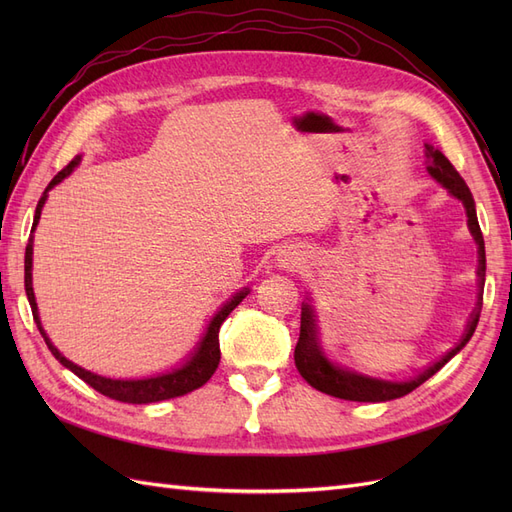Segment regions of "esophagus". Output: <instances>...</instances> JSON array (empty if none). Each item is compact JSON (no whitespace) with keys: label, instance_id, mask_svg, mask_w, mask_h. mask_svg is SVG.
Listing matches in <instances>:
<instances>
[{"label":"esophagus","instance_id":"34e87169","mask_svg":"<svg viewBox=\"0 0 512 512\" xmlns=\"http://www.w3.org/2000/svg\"><path fill=\"white\" fill-rule=\"evenodd\" d=\"M303 262H305V256L301 250H297V247H286V250H280L275 256V265L284 271L299 269Z\"/></svg>","mask_w":512,"mask_h":512}]
</instances>
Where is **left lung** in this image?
<instances>
[{
  "label": "left lung",
  "instance_id": "left-lung-1",
  "mask_svg": "<svg viewBox=\"0 0 512 512\" xmlns=\"http://www.w3.org/2000/svg\"><path fill=\"white\" fill-rule=\"evenodd\" d=\"M425 156H427V173L436 179L442 188H446L448 194L455 196L463 205V209H466L470 235L474 237L478 247V271H476L478 301H476L474 312L470 314L466 331H463V337L459 339V344H455V348L448 350L436 363H431L429 367L418 371L416 376L408 380L371 378V376L359 374V371L354 369L339 367L329 359L327 354H324L318 339L316 309L312 303H309L312 299H307V303L301 305V333H299L297 348H294V365H297L299 374L305 378V382L309 386H314V389L320 393H327L331 397L348 399V401H391L397 397H404L412 393L416 386H421L425 380H429L433 374H438V371L470 342V337L476 331L480 307H483V288H485V241H483V232H480V226H478L474 198L466 181L461 179L455 166L448 162V158L440 149H436L433 145H425Z\"/></svg>",
  "mask_w": 512,
  "mask_h": 512
}]
</instances>
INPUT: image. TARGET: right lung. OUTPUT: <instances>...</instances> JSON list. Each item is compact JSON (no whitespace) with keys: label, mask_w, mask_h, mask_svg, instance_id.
<instances>
[{"label":"right lung","mask_w":512,"mask_h":512,"mask_svg":"<svg viewBox=\"0 0 512 512\" xmlns=\"http://www.w3.org/2000/svg\"><path fill=\"white\" fill-rule=\"evenodd\" d=\"M79 162H81V156H76L64 170H59L49 185H46L44 194L38 200L32 230H36V226L40 222V213H42L46 198H49V192L55 188L57 183L64 181L72 173V170L79 166ZM32 262H34V239L29 237V243L25 247V292H27L29 305H32V314L38 324V331L44 337L46 346H49V350L53 352V356L61 365L68 367L72 374H76L81 380H85L91 389H96L98 393L111 397V399L123 401V404H156V401L181 397V395H188V393L200 389V386H203L215 374V369H218V365H220V327H222V322L228 318L232 309H235L247 297V292H250V288H243V290L235 292L218 309V312L213 314V318L207 324V331L203 333V337H200V342L188 356H185V361L179 367L166 371V374L149 376V378L115 380V378L98 376V374H94V371H87L76 363L68 361L66 356L53 346V342L49 339V335H46V331L42 329V322H40L38 303H36L34 286H32Z\"/></svg>","instance_id":"add662e5"}]
</instances>
